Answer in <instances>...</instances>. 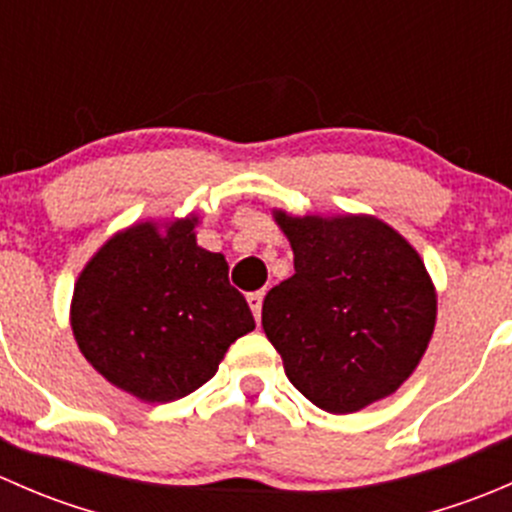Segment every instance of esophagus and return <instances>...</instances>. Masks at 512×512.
Masks as SVG:
<instances>
[{"instance_id":"esophagus-1","label":"esophagus","mask_w":512,"mask_h":512,"mask_svg":"<svg viewBox=\"0 0 512 512\" xmlns=\"http://www.w3.org/2000/svg\"><path fill=\"white\" fill-rule=\"evenodd\" d=\"M262 299H265V292L247 294V304H250V309H252V314H255L257 322H260V314H262Z\"/></svg>"}]
</instances>
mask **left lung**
Returning a JSON list of instances; mask_svg holds the SVG:
<instances>
[{
    "instance_id": "1",
    "label": "left lung",
    "mask_w": 512,
    "mask_h": 512,
    "mask_svg": "<svg viewBox=\"0 0 512 512\" xmlns=\"http://www.w3.org/2000/svg\"><path fill=\"white\" fill-rule=\"evenodd\" d=\"M277 225L294 275L267 292L262 329L299 394L329 414H354L394 394L418 366L436 289L418 252L371 215H292Z\"/></svg>"
}]
</instances>
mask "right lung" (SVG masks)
I'll return each instance as SVG.
<instances>
[{
  "label": "right lung",
  "instance_id": "add662e5",
  "mask_svg": "<svg viewBox=\"0 0 512 512\" xmlns=\"http://www.w3.org/2000/svg\"><path fill=\"white\" fill-rule=\"evenodd\" d=\"M198 218L116 232L84 267L71 329L91 366L148 404L183 399L213 379L230 344L255 329L227 262L195 242Z\"/></svg>",
  "mask_w": 512,
  "mask_h": 512
}]
</instances>
